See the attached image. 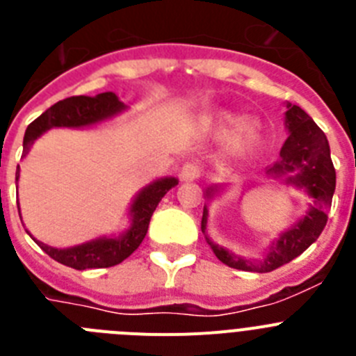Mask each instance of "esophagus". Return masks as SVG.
<instances>
[{"label": "esophagus", "instance_id": "obj_1", "mask_svg": "<svg viewBox=\"0 0 356 356\" xmlns=\"http://www.w3.org/2000/svg\"><path fill=\"white\" fill-rule=\"evenodd\" d=\"M201 176V165L196 162V160H188L181 165L180 169V178L184 181H193L197 180Z\"/></svg>", "mask_w": 356, "mask_h": 356}]
</instances>
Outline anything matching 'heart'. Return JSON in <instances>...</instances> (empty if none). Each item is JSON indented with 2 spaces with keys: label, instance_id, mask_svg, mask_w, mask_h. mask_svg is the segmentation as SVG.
<instances>
[{
  "label": "heart",
  "instance_id": "heart-1",
  "mask_svg": "<svg viewBox=\"0 0 356 356\" xmlns=\"http://www.w3.org/2000/svg\"><path fill=\"white\" fill-rule=\"evenodd\" d=\"M207 128L210 134L216 135L217 139H234V135L238 133L234 140V151L238 156L253 155L264 143L259 124L248 122L244 115L234 114V112H221V114L213 115L207 122Z\"/></svg>",
  "mask_w": 356,
  "mask_h": 356
}]
</instances>
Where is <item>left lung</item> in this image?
<instances>
[{"mask_svg":"<svg viewBox=\"0 0 356 356\" xmlns=\"http://www.w3.org/2000/svg\"><path fill=\"white\" fill-rule=\"evenodd\" d=\"M287 108L285 124H287L291 135L280 151V160H276L267 172L276 176H291L289 181L307 188V193L312 196L314 205L310 207L305 219H301L294 228L285 232L273 244L266 259L259 264L237 259L226 250L213 244L210 238H207L217 259L234 269L254 273L275 271L278 267L294 260L314 241H317L328 221V210L332 207V197L335 193V168H333L332 156H330L328 140H326L323 130L303 108H300L298 105H287ZM212 194L213 188H210L207 196H212ZM207 213L209 212L205 207L203 217H201L203 234L207 229Z\"/></svg>","mask_w":356,"mask_h":356,"instance_id":"left-lung-1","label":"left lung"}]
</instances>
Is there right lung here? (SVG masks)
Segmentation results:
<instances>
[{
    "mask_svg": "<svg viewBox=\"0 0 356 356\" xmlns=\"http://www.w3.org/2000/svg\"><path fill=\"white\" fill-rule=\"evenodd\" d=\"M124 108L114 92H103L97 96H72L65 97L62 102L49 106L44 114L33 122H30L24 134V153L28 151L30 144L42 135L44 131L53 127H87L94 124ZM19 178V165L15 171V181ZM178 185L176 178H163L147 185L139 196L135 197L131 205V216L134 225L127 234H122L119 238H96V241L85 242L80 246L67 248V250H56V248L46 246L42 242L35 241L44 253H48L53 260L64 264V266L83 271V269H102V267H112L121 264L128 259L147 234L149 219L155 212L156 205L160 203L169 188Z\"/></svg>",
    "mask_w": 356,
    "mask_h": 356,
    "instance_id": "1",
    "label": "right lung"
}]
</instances>
